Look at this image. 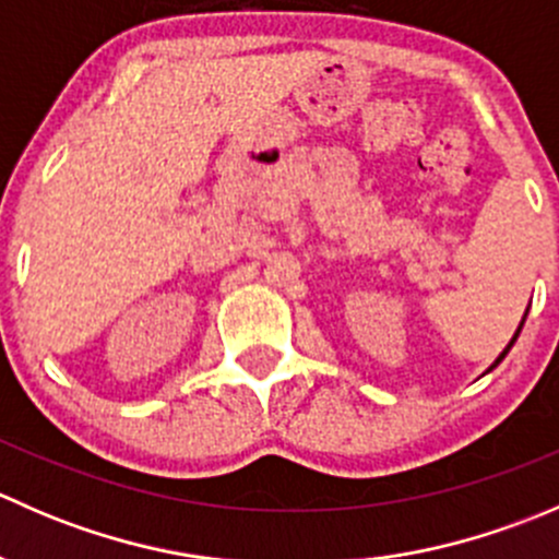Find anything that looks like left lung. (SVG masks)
I'll return each instance as SVG.
<instances>
[{
  "label": "left lung",
  "instance_id": "8db88e82",
  "mask_svg": "<svg viewBox=\"0 0 559 559\" xmlns=\"http://www.w3.org/2000/svg\"><path fill=\"white\" fill-rule=\"evenodd\" d=\"M527 311H530V308H527ZM524 319H527V313H524V316H522V321H520V326H516L514 337H511V343H509V346H506V348H503V352H500V357H498V359H495V362H492V365H489V370H495V368H498V365H500V362H503V359H506V354H509V352H511V346H514V343H516V337H520V332H522V324H524ZM489 370H487V373H489Z\"/></svg>",
  "mask_w": 559,
  "mask_h": 559
}]
</instances>
